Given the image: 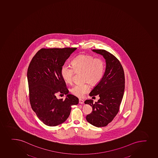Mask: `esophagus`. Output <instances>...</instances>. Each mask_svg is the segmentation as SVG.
<instances>
[{"label": "esophagus", "mask_w": 158, "mask_h": 158, "mask_svg": "<svg viewBox=\"0 0 158 158\" xmlns=\"http://www.w3.org/2000/svg\"><path fill=\"white\" fill-rule=\"evenodd\" d=\"M79 103L81 104V105H83V104L84 103V101L83 100L80 99H79Z\"/></svg>", "instance_id": "obj_1"}]
</instances>
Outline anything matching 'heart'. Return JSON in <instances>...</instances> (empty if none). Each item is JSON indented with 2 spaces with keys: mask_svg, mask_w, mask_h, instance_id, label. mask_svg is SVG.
<instances>
[{
  "mask_svg": "<svg viewBox=\"0 0 158 158\" xmlns=\"http://www.w3.org/2000/svg\"><path fill=\"white\" fill-rule=\"evenodd\" d=\"M72 67L63 65L61 69V75L66 83H71L75 73L82 72L83 81H88L91 85L99 83L103 77L105 72V62L102 59L95 58L88 55H79L72 61ZM90 89L88 84H77L71 89L72 94L81 98Z\"/></svg>",
  "mask_w": 158,
  "mask_h": 158,
  "instance_id": "1",
  "label": "heart"
}]
</instances>
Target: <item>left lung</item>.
Instances as JSON below:
<instances>
[{
    "instance_id": "left-lung-1",
    "label": "left lung",
    "mask_w": 158,
    "mask_h": 158,
    "mask_svg": "<svg viewBox=\"0 0 158 158\" xmlns=\"http://www.w3.org/2000/svg\"><path fill=\"white\" fill-rule=\"evenodd\" d=\"M91 50L102 56L106 61L103 77L89 94L90 97L98 95L99 99L95 103L91 99L85 102L93 108V112L87 115V121L100 127L110 123L119 111L124 92V72L120 61L111 53L102 49Z\"/></svg>"
}]
</instances>
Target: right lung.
<instances>
[{
  "label": "right lung",
  "instance_id": "add662e5",
  "mask_svg": "<svg viewBox=\"0 0 158 158\" xmlns=\"http://www.w3.org/2000/svg\"><path fill=\"white\" fill-rule=\"evenodd\" d=\"M77 48L41 49L30 62L27 72L30 102L38 118L49 126L64 122L71 113L72 106L79 100L69 94L61 75V69ZM66 95L65 100H58L56 94Z\"/></svg>",
  "mask_w": 158,
  "mask_h": 158
}]
</instances>
